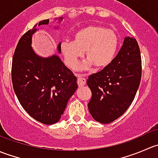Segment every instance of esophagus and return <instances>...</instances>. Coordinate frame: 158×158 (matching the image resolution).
I'll return each instance as SVG.
<instances>
[{"label": "esophagus", "instance_id": "obj_1", "mask_svg": "<svg viewBox=\"0 0 158 158\" xmlns=\"http://www.w3.org/2000/svg\"><path fill=\"white\" fill-rule=\"evenodd\" d=\"M76 76H77V82H78V85L79 86H82V85H85L86 83V79L85 78L83 77V76L81 74H76Z\"/></svg>", "mask_w": 158, "mask_h": 158}]
</instances>
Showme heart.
Segmentation results:
<instances>
[{"mask_svg": "<svg viewBox=\"0 0 158 158\" xmlns=\"http://www.w3.org/2000/svg\"><path fill=\"white\" fill-rule=\"evenodd\" d=\"M118 38L114 30L98 25L87 26L76 31L73 42L63 43L61 51L68 66L74 68L85 52L88 61L82 65L86 69L93 65L102 69L111 63L117 51Z\"/></svg>", "mask_w": 158, "mask_h": 158, "instance_id": "1", "label": "heart"}]
</instances>
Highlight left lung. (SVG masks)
<instances>
[{
  "instance_id": "1",
  "label": "left lung",
  "mask_w": 158,
  "mask_h": 158,
  "mask_svg": "<svg viewBox=\"0 0 158 158\" xmlns=\"http://www.w3.org/2000/svg\"><path fill=\"white\" fill-rule=\"evenodd\" d=\"M141 78L139 46L135 39L125 37L109 66L89 76L87 85L92 98L88 108L92 118L101 124H109L121 117L133 102Z\"/></svg>"
}]
</instances>
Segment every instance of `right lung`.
Returning a JSON list of instances; mask_svg holds the SVG:
<instances>
[{"label": "right lung", "instance_id": "add662e5", "mask_svg": "<svg viewBox=\"0 0 158 158\" xmlns=\"http://www.w3.org/2000/svg\"><path fill=\"white\" fill-rule=\"evenodd\" d=\"M49 21L42 20L38 26L47 25ZM36 31L33 28L26 32L14 51L13 87L22 107L32 118L45 125H52L60 119L78 85L76 77L58 56L42 58L33 52L32 35ZM58 51L61 52L60 44Z\"/></svg>", "mask_w": 158, "mask_h": 158}]
</instances>
